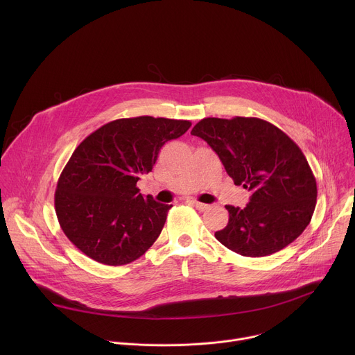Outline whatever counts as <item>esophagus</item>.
Wrapping results in <instances>:
<instances>
[{
  "label": "esophagus",
  "instance_id": "34e87169",
  "mask_svg": "<svg viewBox=\"0 0 355 355\" xmlns=\"http://www.w3.org/2000/svg\"><path fill=\"white\" fill-rule=\"evenodd\" d=\"M191 205H193L198 211H207L208 208H209V205H207V204H202V202H198L196 199H189L188 200Z\"/></svg>",
  "mask_w": 355,
  "mask_h": 355
}]
</instances>
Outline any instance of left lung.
Listing matches in <instances>:
<instances>
[{"label":"left lung","instance_id":"8db88e82","mask_svg":"<svg viewBox=\"0 0 355 355\" xmlns=\"http://www.w3.org/2000/svg\"><path fill=\"white\" fill-rule=\"evenodd\" d=\"M191 135L204 139L236 185L251 191L245 208L226 205L229 223L215 237L244 257H266L311 223L318 185L299 146L260 118H204Z\"/></svg>","mask_w":355,"mask_h":355}]
</instances>
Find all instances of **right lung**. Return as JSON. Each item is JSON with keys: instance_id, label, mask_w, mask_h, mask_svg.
I'll use <instances>...</instances> for the list:
<instances>
[{"instance_id": "add662e5", "label": "right lung", "mask_w": 355, "mask_h": 355, "mask_svg": "<svg viewBox=\"0 0 355 355\" xmlns=\"http://www.w3.org/2000/svg\"><path fill=\"white\" fill-rule=\"evenodd\" d=\"M189 121L137 116L116 119L73 151L55 192L62 230L85 256L105 266L129 264L153 245L173 205L146 198L136 187L159 151Z\"/></svg>"}]
</instances>
